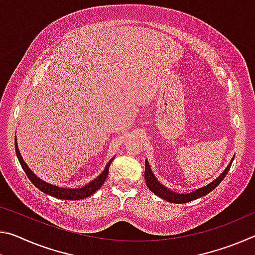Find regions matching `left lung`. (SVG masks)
I'll return each instance as SVG.
<instances>
[{
    "instance_id": "8db88e82",
    "label": "left lung",
    "mask_w": 255,
    "mask_h": 255,
    "mask_svg": "<svg viewBox=\"0 0 255 255\" xmlns=\"http://www.w3.org/2000/svg\"><path fill=\"white\" fill-rule=\"evenodd\" d=\"M233 159H234V157L232 158L231 163L228 164L225 171H224L217 179L214 180L213 182L209 183L208 185H205V187L197 189L196 191H192L190 193H183V195L182 193H176V192L172 191V190H169L167 188H165L164 185H162L158 182L157 179L155 178V175L152 172V169H150L147 159L145 161V181H146V184H147V187L150 191L155 193L156 196H158L159 198H162V199L169 201V202H173V204H184V202H189V201L198 199V198H200V197H204L206 195H208L210 191H213V190L222 182L224 178H225L227 172L230 171Z\"/></svg>"
}]
</instances>
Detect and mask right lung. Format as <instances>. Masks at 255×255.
<instances>
[{
  "instance_id": "add662e5",
  "label": "right lung",
  "mask_w": 255,
  "mask_h": 255,
  "mask_svg": "<svg viewBox=\"0 0 255 255\" xmlns=\"http://www.w3.org/2000/svg\"><path fill=\"white\" fill-rule=\"evenodd\" d=\"M15 154L16 157H18L19 162L22 166L23 171L25 172V174L29 178V180L36 185V187L40 190V191L47 193V195L53 196L55 198H58V199H65V200H80V199H84L86 197H90L93 195L94 192L97 191L98 189H100L102 187V184L105 183V181L108 176V173H109V166L111 162L114 161V157H112L109 163L107 164L105 170H103L102 173L98 176V178L91 181L89 184L84 185L80 189H66V188H59L56 187L54 184H49L45 182L44 180H41L38 178V176L33 173V172L29 169V166L24 163L22 156H21L20 150L18 148V144H16V138H15Z\"/></svg>"
}]
</instances>
